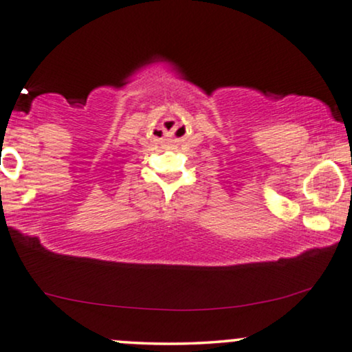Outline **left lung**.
<instances>
[{
    "mask_svg": "<svg viewBox=\"0 0 352 352\" xmlns=\"http://www.w3.org/2000/svg\"><path fill=\"white\" fill-rule=\"evenodd\" d=\"M351 194H352V189H351Z\"/></svg>",
    "mask_w": 352,
    "mask_h": 352,
    "instance_id": "8db88e82",
    "label": "left lung"
}]
</instances>
